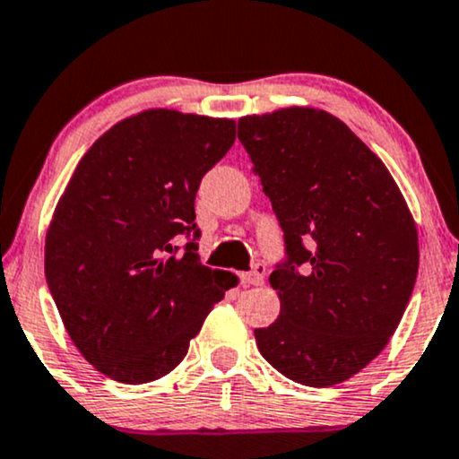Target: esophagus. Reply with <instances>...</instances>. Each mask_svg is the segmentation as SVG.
<instances>
[{
	"instance_id": "esophagus-1",
	"label": "esophagus",
	"mask_w": 459,
	"mask_h": 459,
	"mask_svg": "<svg viewBox=\"0 0 459 459\" xmlns=\"http://www.w3.org/2000/svg\"><path fill=\"white\" fill-rule=\"evenodd\" d=\"M264 273H267V267H264V264H261V263H256L252 267V272L241 275V282L247 284V286H258V284H263Z\"/></svg>"
}]
</instances>
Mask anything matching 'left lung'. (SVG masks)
I'll return each instance as SVG.
<instances>
[{
  "mask_svg": "<svg viewBox=\"0 0 459 459\" xmlns=\"http://www.w3.org/2000/svg\"><path fill=\"white\" fill-rule=\"evenodd\" d=\"M237 136L284 233L269 275L282 307L254 329L258 351L295 383L338 385L400 325L417 280V226L387 167L325 110L247 115Z\"/></svg>",
  "mask_w": 459,
  "mask_h": 459,
  "instance_id": "1",
  "label": "left lung"
}]
</instances>
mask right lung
I'll list each match as a JSON object with an SVG mask.
<instances>
[{
  "label": "right lung",
  "instance_id": "1",
  "mask_svg": "<svg viewBox=\"0 0 459 459\" xmlns=\"http://www.w3.org/2000/svg\"><path fill=\"white\" fill-rule=\"evenodd\" d=\"M235 143L233 119L153 108L90 147L55 209L44 273L81 355L119 383L175 369L235 284L198 258L195 198ZM177 236L188 244L174 246Z\"/></svg>",
  "mask_w": 459,
  "mask_h": 459
}]
</instances>
